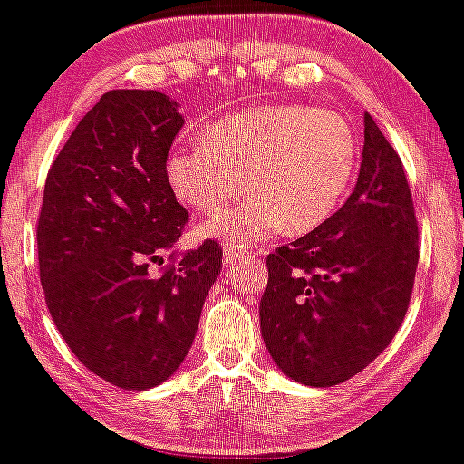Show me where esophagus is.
I'll return each mask as SVG.
<instances>
[{
    "label": "esophagus",
    "instance_id": "esophagus-1",
    "mask_svg": "<svg viewBox=\"0 0 464 464\" xmlns=\"http://www.w3.org/2000/svg\"><path fill=\"white\" fill-rule=\"evenodd\" d=\"M253 253H257V250H253ZM222 255H225V266L227 268H231V266H237L242 262L244 257H248V250H239L236 246H231V244H227L225 250H222Z\"/></svg>",
    "mask_w": 464,
    "mask_h": 464
}]
</instances>
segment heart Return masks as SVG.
Listing matches in <instances>:
<instances>
[{
	"mask_svg": "<svg viewBox=\"0 0 464 464\" xmlns=\"http://www.w3.org/2000/svg\"><path fill=\"white\" fill-rule=\"evenodd\" d=\"M358 137L343 115L303 104L259 106L220 120L205 141L177 146L165 174L194 211H216L244 185L250 194L196 228L200 237L250 244L287 227L314 231L347 196Z\"/></svg>",
	"mask_w": 464,
	"mask_h": 464,
	"instance_id": "b5f03b06",
	"label": "heart"
}]
</instances>
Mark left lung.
I'll use <instances>...</instances> for the list:
<instances>
[{
    "instance_id": "8db88e82",
    "label": "left lung",
    "mask_w": 464,
    "mask_h": 464,
    "mask_svg": "<svg viewBox=\"0 0 464 464\" xmlns=\"http://www.w3.org/2000/svg\"><path fill=\"white\" fill-rule=\"evenodd\" d=\"M419 225L395 148L364 113L355 189L312 233L268 255L262 335L305 386L343 384L395 338L412 296Z\"/></svg>"
}]
</instances>
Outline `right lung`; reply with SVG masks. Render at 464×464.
<instances>
[{"mask_svg": "<svg viewBox=\"0 0 464 464\" xmlns=\"http://www.w3.org/2000/svg\"><path fill=\"white\" fill-rule=\"evenodd\" d=\"M183 129L165 93L115 89L89 111L47 172L36 222L47 310L73 355L124 391L159 386L194 343L222 268L214 239L174 253L189 216L165 159ZM172 249L173 262L147 266Z\"/></svg>", "mask_w": 464, "mask_h": 464, "instance_id": "1", "label": "right lung"}]
</instances>
